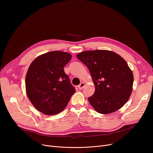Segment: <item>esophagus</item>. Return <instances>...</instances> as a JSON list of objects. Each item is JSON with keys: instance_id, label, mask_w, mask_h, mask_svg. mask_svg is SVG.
<instances>
[{"instance_id": "34e87169", "label": "esophagus", "mask_w": 153, "mask_h": 153, "mask_svg": "<svg viewBox=\"0 0 153 153\" xmlns=\"http://www.w3.org/2000/svg\"><path fill=\"white\" fill-rule=\"evenodd\" d=\"M84 86H85V84H84V82H81V84H80L78 85V88H79V89H80V90L82 89Z\"/></svg>"}]
</instances>
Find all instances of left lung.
I'll return each mask as SVG.
<instances>
[{
	"mask_svg": "<svg viewBox=\"0 0 153 153\" xmlns=\"http://www.w3.org/2000/svg\"><path fill=\"white\" fill-rule=\"evenodd\" d=\"M77 58L89 69L95 92L88 98L98 113L108 114L121 108L133 90V75L127 62L118 54L108 50L87 51Z\"/></svg>",
	"mask_w": 153,
	"mask_h": 153,
	"instance_id": "8db88e82",
	"label": "left lung"
}]
</instances>
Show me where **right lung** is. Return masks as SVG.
Wrapping results in <instances>:
<instances>
[{
  "instance_id": "1",
  "label": "right lung",
  "mask_w": 153,
  "mask_h": 153,
  "mask_svg": "<svg viewBox=\"0 0 153 153\" xmlns=\"http://www.w3.org/2000/svg\"><path fill=\"white\" fill-rule=\"evenodd\" d=\"M71 57L63 51L48 52L37 57L28 69L25 79L27 96L33 105L45 115L61 112L76 91L64 71Z\"/></svg>"
}]
</instances>
